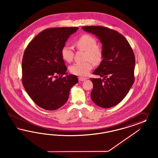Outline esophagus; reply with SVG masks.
Segmentation results:
<instances>
[{
	"instance_id": "34e87169",
	"label": "esophagus",
	"mask_w": 158,
	"mask_h": 158,
	"mask_svg": "<svg viewBox=\"0 0 158 158\" xmlns=\"http://www.w3.org/2000/svg\"><path fill=\"white\" fill-rule=\"evenodd\" d=\"M78 79L79 81H85L87 79V78L86 77H78Z\"/></svg>"
}]
</instances>
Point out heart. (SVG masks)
<instances>
[{"label": "heart", "mask_w": 158, "mask_h": 158, "mask_svg": "<svg viewBox=\"0 0 158 158\" xmlns=\"http://www.w3.org/2000/svg\"><path fill=\"white\" fill-rule=\"evenodd\" d=\"M74 44L77 49L86 52L85 60L87 61L73 64L69 68V71L74 75L86 76L93 68L92 62L94 64H98L102 61L104 57L103 50L97 45L96 39L89 34L81 36L75 42ZM61 55L64 60L70 62L74 57V52L72 48L65 45L61 48Z\"/></svg>", "instance_id": "heart-1"}]
</instances>
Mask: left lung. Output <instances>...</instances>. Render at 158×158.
I'll return each mask as SVG.
<instances>
[{"label":"left lung","mask_w":158,"mask_h":158,"mask_svg":"<svg viewBox=\"0 0 158 158\" xmlns=\"http://www.w3.org/2000/svg\"><path fill=\"white\" fill-rule=\"evenodd\" d=\"M82 29L96 35L102 44L103 60L93 72L101 78H90L91 98L96 105L108 108L117 105L127 94L134 81L135 56L129 43L116 31L102 26Z\"/></svg>","instance_id":"obj_1"}]
</instances>
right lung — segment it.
<instances>
[{
    "instance_id": "1",
    "label": "right lung",
    "mask_w": 158,
    "mask_h": 158,
    "mask_svg": "<svg viewBox=\"0 0 158 158\" xmlns=\"http://www.w3.org/2000/svg\"><path fill=\"white\" fill-rule=\"evenodd\" d=\"M77 27H58L43 30L24 51L22 82L31 98L39 106L56 110L67 102L72 86L78 82L76 75L67 74L61 50Z\"/></svg>"
}]
</instances>
